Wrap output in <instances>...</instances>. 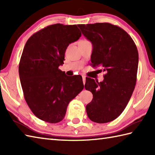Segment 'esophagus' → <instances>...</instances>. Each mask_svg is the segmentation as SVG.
<instances>
[{
	"mask_svg": "<svg viewBox=\"0 0 155 155\" xmlns=\"http://www.w3.org/2000/svg\"><path fill=\"white\" fill-rule=\"evenodd\" d=\"M82 77H83V84H85V82H86V77L85 76L83 75L82 76Z\"/></svg>",
	"mask_w": 155,
	"mask_h": 155,
	"instance_id": "obj_1",
	"label": "esophagus"
}]
</instances>
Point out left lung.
Here are the masks:
<instances>
[{"mask_svg":"<svg viewBox=\"0 0 155 155\" xmlns=\"http://www.w3.org/2000/svg\"><path fill=\"white\" fill-rule=\"evenodd\" d=\"M93 45L91 62L105 72L103 81L87 78L84 87L93 95L86 107L90 119L110 122L123 113L136 85L139 64L137 46L126 31L110 23L78 25Z\"/></svg>","mask_w":155,"mask_h":155,"instance_id":"1","label":"left lung"}]
</instances>
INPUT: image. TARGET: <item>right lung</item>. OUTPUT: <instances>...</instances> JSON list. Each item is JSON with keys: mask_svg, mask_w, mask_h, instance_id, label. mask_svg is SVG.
Listing matches in <instances>:
<instances>
[{"mask_svg": "<svg viewBox=\"0 0 155 155\" xmlns=\"http://www.w3.org/2000/svg\"><path fill=\"white\" fill-rule=\"evenodd\" d=\"M77 26L55 24L28 38L18 72L25 101L32 113L47 123L63 119L68 103L83 91L81 76L69 77L58 68L69 44L78 40Z\"/></svg>", "mask_w": 155, "mask_h": 155, "instance_id": "add662e5", "label": "right lung"}]
</instances>
